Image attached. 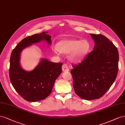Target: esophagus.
I'll return each mask as SVG.
<instances>
[{
  "label": "esophagus",
  "mask_w": 125,
  "mask_h": 125,
  "mask_svg": "<svg viewBox=\"0 0 125 125\" xmlns=\"http://www.w3.org/2000/svg\"><path fill=\"white\" fill-rule=\"evenodd\" d=\"M62 70L64 72H66V71H69V69L68 66H67V64H64L62 66Z\"/></svg>",
  "instance_id": "obj_1"
}]
</instances>
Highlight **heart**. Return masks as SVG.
Masks as SVG:
<instances>
[{
    "label": "heart",
    "instance_id": "b5f03b06",
    "mask_svg": "<svg viewBox=\"0 0 125 125\" xmlns=\"http://www.w3.org/2000/svg\"><path fill=\"white\" fill-rule=\"evenodd\" d=\"M90 49L91 44L87 40L65 39L60 41L58 46L53 48V51L56 54H59L61 52L66 54L70 53V60L79 62L86 56Z\"/></svg>",
    "mask_w": 125,
    "mask_h": 125
}]
</instances>
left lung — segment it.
<instances>
[{
	"label": "left lung",
	"instance_id": "obj_1",
	"mask_svg": "<svg viewBox=\"0 0 125 125\" xmlns=\"http://www.w3.org/2000/svg\"><path fill=\"white\" fill-rule=\"evenodd\" d=\"M94 49L71 71L75 93L85 100L98 99L111 87L118 70L117 48L102 34H90Z\"/></svg>",
	"mask_w": 125,
	"mask_h": 125
}]
</instances>
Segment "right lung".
I'll return each instance as SVG.
<instances>
[{
  "instance_id": "1",
  "label": "right lung",
  "mask_w": 125,
  "mask_h": 125,
  "mask_svg": "<svg viewBox=\"0 0 125 125\" xmlns=\"http://www.w3.org/2000/svg\"><path fill=\"white\" fill-rule=\"evenodd\" d=\"M47 33L43 32L23 39L13 50L10 56V82L18 93L30 102L47 98L51 93L56 78L62 73V63L52 62L46 59H41L31 71L24 70L20 65V54L24 49L42 41L51 44V36Z\"/></svg>"
}]
</instances>
